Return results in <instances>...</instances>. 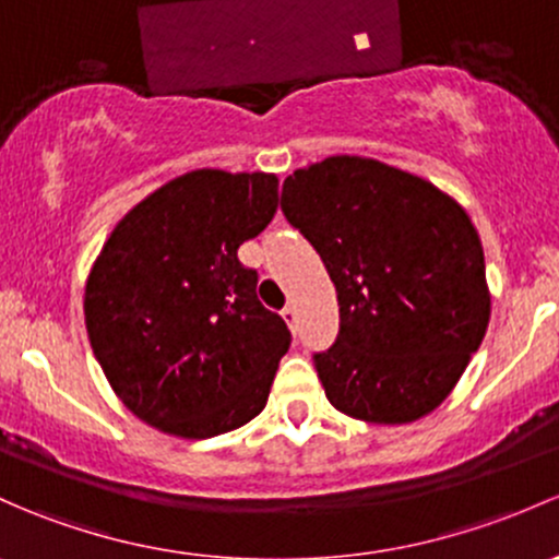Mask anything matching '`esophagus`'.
Segmentation results:
<instances>
[{"mask_svg": "<svg viewBox=\"0 0 559 559\" xmlns=\"http://www.w3.org/2000/svg\"><path fill=\"white\" fill-rule=\"evenodd\" d=\"M281 316H284V321H286V324H289L292 329L297 326V308H295V305H286V308L281 310Z\"/></svg>", "mask_w": 559, "mask_h": 559, "instance_id": "obj_1", "label": "esophagus"}]
</instances>
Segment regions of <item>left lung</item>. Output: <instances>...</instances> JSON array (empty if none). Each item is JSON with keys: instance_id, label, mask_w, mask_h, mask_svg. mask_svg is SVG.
<instances>
[{"instance_id": "1", "label": "left lung", "mask_w": 559, "mask_h": 559, "mask_svg": "<svg viewBox=\"0 0 559 559\" xmlns=\"http://www.w3.org/2000/svg\"><path fill=\"white\" fill-rule=\"evenodd\" d=\"M281 211L337 289V340L313 354L332 407L367 423L437 409L490 321L466 211L431 181L356 155L286 176Z\"/></svg>"}]
</instances>
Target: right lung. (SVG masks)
Segmentation results:
<instances>
[{
  "mask_svg": "<svg viewBox=\"0 0 559 559\" xmlns=\"http://www.w3.org/2000/svg\"><path fill=\"white\" fill-rule=\"evenodd\" d=\"M278 211L273 174L203 168L122 216L85 286V326L104 374L136 418L185 439L262 413L292 334L257 299L238 246Z\"/></svg>",
  "mask_w": 559,
  "mask_h": 559,
  "instance_id": "right-lung-1",
  "label": "right lung"
}]
</instances>
